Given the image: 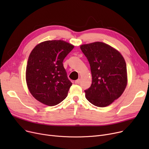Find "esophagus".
Instances as JSON below:
<instances>
[{
    "mask_svg": "<svg viewBox=\"0 0 149 149\" xmlns=\"http://www.w3.org/2000/svg\"><path fill=\"white\" fill-rule=\"evenodd\" d=\"M80 79H78V80H77L75 81V83L77 84H80Z\"/></svg>",
    "mask_w": 149,
    "mask_h": 149,
    "instance_id": "esophagus-1",
    "label": "esophagus"
}]
</instances>
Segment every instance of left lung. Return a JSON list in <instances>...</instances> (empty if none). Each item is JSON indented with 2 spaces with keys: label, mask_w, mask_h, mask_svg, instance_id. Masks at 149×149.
I'll use <instances>...</instances> for the list:
<instances>
[{
  "label": "left lung",
  "mask_w": 149,
  "mask_h": 149,
  "mask_svg": "<svg viewBox=\"0 0 149 149\" xmlns=\"http://www.w3.org/2000/svg\"><path fill=\"white\" fill-rule=\"evenodd\" d=\"M80 49L91 66L92 81L85 90L86 98L95 106L103 107L118 99L127 83L126 64L121 54L103 42L83 45Z\"/></svg>",
  "instance_id": "obj_1"
}]
</instances>
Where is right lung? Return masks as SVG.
I'll list each match as a JSON object with an SVG mask.
<instances>
[{"mask_svg": "<svg viewBox=\"0 0 149 149\" xmlns=\"http://www.w3.org/2000/svg\"><path fill=\"white\" fill-rule=\"evenodd\" d=\"M74 46L63 40H48L31 51L26 70V80L32 95L40 103L53 106L63 101L72 83L63 61Z\"/></svg>", "mask_w": 149, "mask_h": 149, "instance_id": "obj_1", "label": "right lung"}]
</instances>
